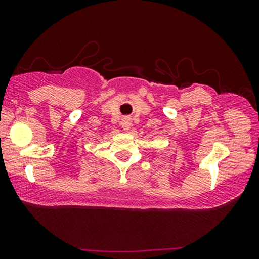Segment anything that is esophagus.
Returning <instances> with one entry per match:
<instances>
[{
  "instance_id": "obj_1",
  "label": "esophagus",
  "mask_w": 259,
  "mask_h": 259,
  "mask_svg": "<svg viewBox=\"0 0 259 259\" xmlns=\"http://www.w3.org/2000/svg\"><path fill=\"white\" fill-rule=\"evenodd\" d=\"M121 127L125 131L131 128V118L130 116H123L121 120Z\"/></svg>"
}]
</instances>
